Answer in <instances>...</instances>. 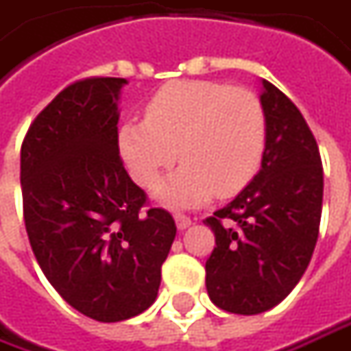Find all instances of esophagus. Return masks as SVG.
Listing matches in <instances>:
<instances>
[{
    "label": "esophagus",
    "mask_w": 351,
    "mask_h": 351,
    "mask_svg": "<svg viewBox=\"0 0 351 351\" xmlns=\"http://www.w3.org/2000/svg\"><path fill=\"white\" fill-rule=\"evenodd\" d=\"M175 221H176V227H178L180 231H184V229L190 227V223H192V219L186 217V215H182V213H175Z\"/></svg>",
    "instance_id": "1"
}]
</instances>
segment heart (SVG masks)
I'll use <instances>...</instances> for the list:
<instances>
[{"label": "heart", "instance_id": "b5f03b06", "mask_svg": "<svg viewBox=\"0 0 351 351\" xmlns=\"http://www.w3.org/2000/svg\"><path fill=\"white\" fill-rule=\"evenodd\" d=\"M268 143L264 104L252 91L217 81H175L126 122L118 149L130 176L153 188L180 157L182 167L157 190L171 208H194L217 192L235 196L258 173Z\"/></svg>", "mask_w": 351, "mask_h": 351}]
</instances>
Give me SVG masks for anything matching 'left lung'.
<instances>
[{
	"mask_svg": "<svg viewBox=\"0 0 351 351\" xmlns=\"http://www.w3.org/2000/svg\"><path fill=\"white\" fill-rule=\"evenodd\" d=\"M268 118L262 167L233 202L204 223L215 235L206 287L215 307L258 315L282 303L307 270L322 212V163L303 114L262 79Z\"/></svg>",
	"mask_w": 351,
	"mask_h": 351,
	"instance_id": "obj_1",
	"label": "left lung"
}]
</instances>
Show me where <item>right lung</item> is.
I'll return each mask as SVG.
<instances>
[{
  "label": "right lung",
  "mask_w": 351,
  "mask_h": 351,
  "mask_svg": "<svg viewBox=\"0 0 351 351\" xmlns=\"http://www.w3.org/2000/svg\"><path fill=\"white\" fill-rule=\"evenodd\" d=\"M128 81L66 87L34 118L21 147L23 213L32 252L79 313L118 322L149 308L175 241L173 215L145 192L118 149V101Z\"/></svg>",
  "instance_id": "1"
}]
</instances>
